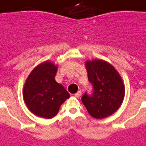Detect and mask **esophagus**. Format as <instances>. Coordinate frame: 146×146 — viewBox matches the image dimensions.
Segmentation results:
<instances>
[{"label":"esophagus","mask_w":146,"mask_h":146,"mask_svg":"<svg viewBox=\"0 0 146 146\" xmlns=\"http://www.w3.org/2000/svg\"><path fill=\"white\" fill-rule=\"evenodd\" d=\"M81 94H82V92L79 90V91H78L77 93H75V97H77V98H79V97H80V96H81Z\"/></svg>","instance_id":"esophagus-1"}]
</instances>
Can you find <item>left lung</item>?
<instances>
[{
  "label": "left lung",
  "instance_id": "obj_1",
  "mask_svg": "<svg viewBox=\"0 0 146 146\" xmlns=\"http://www.w3.org/2000/svg\"><path fill=\"white\" fill-rule=\"evenodd\" d=\"M88 81L92 85L91 94L86 92L82 102L94 118H104L117 110L124 98L125 87L121 76L114 67L100 60L87 61Z\"/></svg>",
  "mask_w": 146,
  "mask_h": 146
}]
</instances>
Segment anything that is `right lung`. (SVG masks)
I'll use <instances>...</instances> for the list:
<instances>
[{
    "instance_id": "1",
    "label": "right lung",
    "mask_w": 146,
    "mask_h": 146,
    "mask_svg": "<svg viewBox=\"0 0 146 146\" xmlns=\"http://www.w3.org/2000/svg\"><path fill=\"white\" fill-rule=\"evenodd\" d=\"M57 66L51 62L38 65L30 73L24 86V99L34 114L52 118L59 112L60 106L70 97L61 84L56 83Z\"/></svg>"
}]
</instances>
